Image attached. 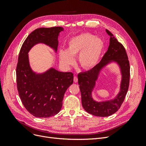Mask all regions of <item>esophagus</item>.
Returning a JSON list of instances; mask_svg holds the SVG:
<instances>
[{"label": "esophagus", "mask_w": 146, "mask_h": 146, "mask_svg": "<svg viewBox=\"0 0 146 146\" xmlns=\"http://www.w3.org/2000/svg\"><path fill=\"white\" fill-rule=\"evenodd\" d=\"M74 82L75 83H77L78 82V78L77 76H74Z\"/></svg>", "instance_id": "34e87169"}]
</instances>
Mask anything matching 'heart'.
Returning a JSON list of instances; mask_svg holds the SVG:
<instances>
[{"label":"heart","instance_id":"1","mask_svg":"<svg viewBox=\"0 0 146 146\" xmlns=\"http://www.w3.org/2000/svg\"><path fill=\"white\" fill-rule=\"evenodd\" d=\"M102 39L90 33H82L70 38L66 50L58 52L61 64L69 68L74 64V57L78 55V60L81 67L85 70L94 68L98 64L104 49Z\"/></svg>","mask_w":146,"mask_h":146}]
</instances>
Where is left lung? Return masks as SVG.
Segmentation results:
<instances>
[{"label": "left lung", "instance_id": "1", "mask_svg": "<svg viewBox=\"0 0 146 146\" xmlns=\"http://www.w3.org/2000/svg\"><path fill=\"white\" fill-rule=\"evenodd\" d=\"M106 32L110 36V45L103 58L94 68L78 74L83 107L88 113L99 117L111 116L120 108L129 89L130 81V64L125 48L109 30H106ZM111 62L117 63L120 69V90L113 100L96 101L92 98V92L95 86L96 81L101 70Z\"/></svg>", "mask_w": 146, "mask_h": 146}]
</instances>
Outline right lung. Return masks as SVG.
I'll return each instance as SVG.
<instances>
[{
  "instance_id": "obj_1",
  "label": "right lung",
  "mask_w": 146,
  "mask_h": 146,
  "mask_svg": "<svg viewBox=\"0 0 146 146\" xmlns=\"http://www.w3.org/2000/svg\"><path fill=\"white\" fill-rule=\"evenodd\" d=\"M61 27L39 28L31 33L21 47L16 68L19 95L26 110L36 117H49L58 114L66 91L73 83L74 74L50 68L42 73L30 67L29 52L34 46L42 43L56 52Z\"/></svg>"
}]
</instances>
